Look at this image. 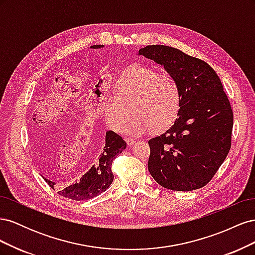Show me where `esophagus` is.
Segmentation results:
<instances>
[{"label":"esophagus","instance_id":"obj_1","mask_svg":"<svg viewBox=\"0 0 255 255\" xmlns=\"http://www.w3.org/2000/svg\"><path fill=\"white\" fill-rule=\"evenodd\" d=\"M126 141H127V143H128V146L133 145V144L136 142V141H135V139H133V138H127Z\"/></svg>","mask_w":255,"mask_h":255}]
</instances>
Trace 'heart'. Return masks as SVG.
<instances>
[{"label":"heart","instance_id":"1","mask_svg":"<svg viewBox=\"0 0 255 255\" xmlns=\"http://www.w3.org/2000/svg\"><path fill=\"white\" fill-rule=\"evenodd\" d=\"M179 106L180 89L173 76L133 65L118 79L116 94L105 97L100 110L114 132H120L133 112L135 116L125 133L140 136L152 129L160 132L167 128L175 119Z\"/></svg>","mask_w":255,"mask_h":255}]
</instances>
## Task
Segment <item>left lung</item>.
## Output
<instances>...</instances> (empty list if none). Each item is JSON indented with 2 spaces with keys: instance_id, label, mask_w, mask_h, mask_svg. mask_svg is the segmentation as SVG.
Here are the masks:
<instances>
[{
  "instance_id": "1",
  "label": "left lung",
  "mask_w": 255,
  "mask_h": 255,
  "mask_svg": "<svg viewBox=\"0 0 255 255\" xmlns=\"http://www.w3.org/2000/svg\"><path fill=\"white\" fill-rule=\"evenodd\" d=\"M138 55L163 66L180 89L173 125L149 140V172L167 189L201 188L231 148L233 112L219 76L205 61L167 45H146Z\"/></svg>"
}]
</instances>
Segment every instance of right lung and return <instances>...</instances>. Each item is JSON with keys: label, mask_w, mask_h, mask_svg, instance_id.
I'll list each match as a JSON object with an SVG mask.
<instances>
[{"label": "right lung", "mask_w": 255, "mask_h": 255, "mask_svg": "<svg viewBox=\"0 0 255 255\" xmlns=\"http://www.w3.org/2000/svg\"><path fill=\"white\" fill-rule=\"evenodd\" d=\"M103 44L91 45V49H101ZM32 146L36 155L39 158H43L50 153L51 141L50 136L40 128H34L32 132ZM127 148V142L122 139V137L116 134L113 130H107L105 136V145L101 155L99 156L98 161L92 165L89 170L84 173L74 182L66 185H56L55 182L45 179L49 186L54 190H58V194L65 198L75 200V201H83L97 197L101 192L105 191L110 187L114 180V174L112 172V163L115 157Z\"/></svg>", "instance_id": "obj_1"}]
</instances>
